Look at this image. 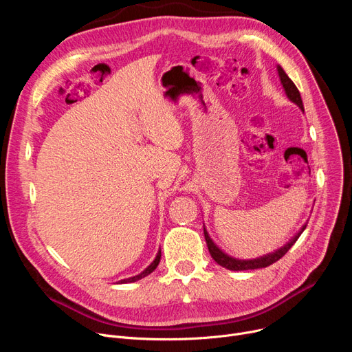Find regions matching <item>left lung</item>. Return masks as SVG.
<instances>
[{
    "mask_svg": "<svg viewBox=\"0 0 352 352\" xmlns=\"http://www.w3.org/2000/svg\"><path fill=\"white\" fill-rule=\"evenodd\" d=\"M276 71H278L280 81H281V84H283V88H284V91H285V94H287L288 100H289L291 102H294L295 105H298L301 111H304V104H302L301 94H300L298 88L295 87V84H294V82L291 81V78L287 76L285 71L281 68V65H276ZM305 227H307V224H304L302 228H301L297 234H295V235L289 239V241H288L285 245H283L281 248L275 250L274 252H270V254H267V255L254 258V260H238V258L230 256V255L226 254L223 250H219V248L214 244L212 239L210 238L208 231L206 230V227H204V236H206L207 247H208V251H210V254H211V256H212V260H214L218 265L224 267V268H227V270H231V271H245V270L265 268V267H268V265H271V264L278 261L280 258H283V256L287 254V251L295 244V241H297V239L300 238V235L304 232Z\"/></svg>",
    "mask_w": 352,
    "mask_h": 352,
    "instance_id": "1",
    "label": "left lung"
}]
</instances>
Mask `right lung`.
I'll return each instance as SVG.
<instances>
[{
  "label": "right lung",
  "instance_id": "add662e5",
  "mask_svg": "<svg viewBox=\"0 0 352 352\" xmlns=\"http://www.w3.org/2000/svg\"><path fill=\"white\" fill-rule=\"evenodd\" d=\"M160 260H161V250L157 252V255H155V258H154V261L148 265L142 272H140L138 275H134V276H129V278H125V280H121V281H118V284H126V283H135V281H138V280H141V278H144V276H146V275H150L157 267H158V264H160Z\"/></svg>",
  "mask_w": 352,
  "mask_h": 352
}]
</instances>
